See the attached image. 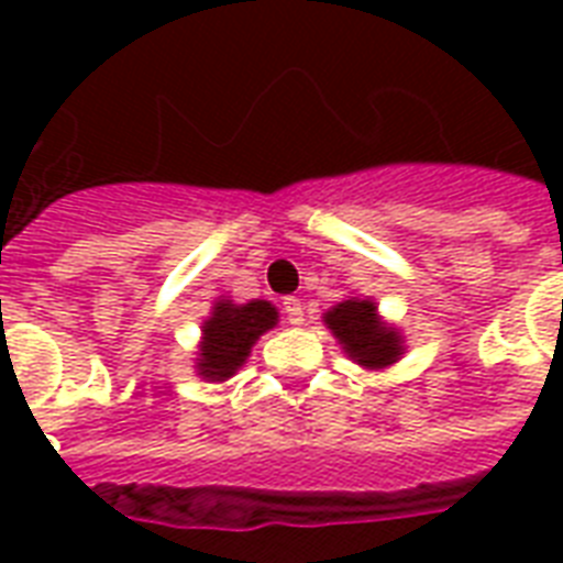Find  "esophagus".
Wrapping results in <instances>:
<instances>
[{
  "label": "esophagus",
  "instance_id": "1",
  "mask_svg": "<svg viewBox=\"0 0 563 563\" xmlns=\"http://www.w3.org/2000/svg\"><path fill=\"white\" fill-rule=\"evenodd\" d=\"M283 312L289 324H303V303L298 298H283Z\"/></svg>",
  "mask_w": 563,
  "mask_h": 563
}]
</instances>
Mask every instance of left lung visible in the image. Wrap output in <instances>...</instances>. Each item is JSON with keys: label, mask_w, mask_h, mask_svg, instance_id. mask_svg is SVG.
<instances>
[{"label": "left lung", "mask_w": 563, "mask_h": 563, "mask_svg": "<svg viewBox=\"0 0 563 563\" xmlns=\"http://www.w3.org/2000/svg\"><path fill=\"white\" fill-rule=\"evenodd\" d=\"M327 324L360 365L383 368L400 356V335L379 324L371 300H344L327 312Z\"/></svg>", "instance_id": "8db88e82"}]
</instances>
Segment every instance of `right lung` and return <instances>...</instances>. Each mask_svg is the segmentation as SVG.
<instances>
[{"label":"right lung","mask_w":563,"mask_h":563,"mask_svg":"<svg viewBox=\"0 0 563 563\" xmlns=\"http://www.w3.org/2000/svg\"><path fill=\"white\" fill-rule=\"evenodd\" d=\"M277 324V309L268 300H251L236 307L221 300L203 321V344L198 371L210 379H228L247 360V353L265 330Z\"/></svg>","instance_id":"1"}]
</instances>
